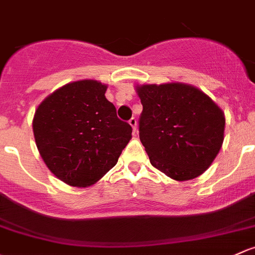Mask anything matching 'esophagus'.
Instances as JSON below:
<instances>
[{"label": "esophagus", "mask_w": 255, "mask_h": 255, "mask_svg": "<svg viewBox=\"0 0 255 255\" xmlns=\"http://www.w3.org/2000/svg\"><path fill=\"white\" fill-rule=\"evenodd\" d=\"M129 125L132 126V128H133V130H136V119H134V117H132V119L129 120Z\"/></svg>", "instance_id": "obj_1"}]
</instances>
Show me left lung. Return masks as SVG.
I'll return each mask as SVG.
<instances>
[{
  "label": "left lung",
  "mask_w": 255,
  "mask_h": 255,
  "mask_svg": "<svg viewBox=\"0 0 255 255\" xmlns=\"http://www.w3.org/2000/svg\"><path fill=\"white\" fill-rule=\"evenodd\" d=\"M135 90L143 105L139 138L151 165L175 181L204 173L224 143V111L184 83L143 84Z\"/></svg>",
  "instance_id": "8db88e82"
}]
</instances>
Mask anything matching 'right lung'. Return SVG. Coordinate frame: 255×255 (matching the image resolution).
<instances>
[{"instance_id":"add662e5","label":"right lung","mask_w":255,"mask_h":255,"mask_svg":"<svg viewBox=\"0 0 255 255\" xmlns=\"http://www.w3.org/2000/svg\"><path fill=\"white\" fill-rule=\"evenodd\" d=\"M107 85L83 79L58 88L37 106L34 138L45 165L72 187H89L116 165L132 138L106 99Z\"/></svg>"}]
</instances>
